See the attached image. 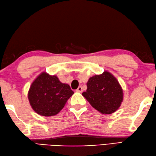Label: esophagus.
I'll use <instances>...</instances> for the list:
<instances>
[{
	"label": "esophagus",
	"instance_id": "34e87169",
	"mask_svg": "<svg viewBox=\"0 0 156 156\" xmlns=\"http://www.w3.org/2000/svg\"><path fill=\"white\" fill-rule=\"evenodd\" d=\"M76 91L78 93H82L83 92V89H82V87H79L77 89H76Z\"/></svg>",
	"mask_w": 156,
	"mask_h": 156
}]
</instances>
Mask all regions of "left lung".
<instances>
[{
  "label": "left lung",
  "mask_w": 156,
  "mask_h": 156,
  "mask_svg": "<svg viewBox=\"0 0 156 156\" xmlns=\"http://www.w3.org/2000/svg\"><path fill=\"white\" fill-rule=\"evenodd\" d=\"M87 89L83 93L95 109L102 114H112L119 109L123 100V90L111 73L104 71L100 75L89 78Z\"/></svg>",
  "instance_id": "obj_1"
}]
</instances>
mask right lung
Instances as JSON below:
<instances>
[{
  "mask_svg": "<svg viewBox=\"0 0 156 156\" xmlns=\"http://www.w3.org/2000/svg\"><path fill=\"white\" fill-rule=\"evenodd\" d=\"M73 94L69 84L62 83L55 75L41 72L33 80L28 92L33 110L43 117L57 115Z\"/></svg>",
  "mask_w": 156,
  "mask_h": 156,
  "instance_id": "right-lung-1",
  "label": "right lung"
}]
</instances>
